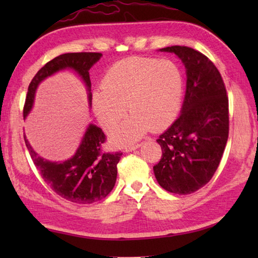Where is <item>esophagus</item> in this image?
<instances>
[{"mask_svg": "<svg viewBox=\"0 0 258 258\" xmlns=\"http://www.w3.org/2000/svg\"><path fill=\"white\" fill-rule=\"evenodd\" d=\"M142 144H135V145H131V146H126L125 147V152H132V151H135L138 150L139 147L141 146Z\"/></svg>", "mask_w": 258, "mask_h": 258, "instance_id": "obj_1", "label": "esophagus"}]
</instances>
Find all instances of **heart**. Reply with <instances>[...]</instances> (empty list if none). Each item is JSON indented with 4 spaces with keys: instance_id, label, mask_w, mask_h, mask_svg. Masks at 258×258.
<instances>
[{
    "instance_id": "obj_1",
    "label": "heart",
    "mask_w": 258,
    "mask_h": 258,
    "mask_svg": "<svg viewBox=\"0 0 258 258\" xmlns=\"http://www.w3.org/2000/svg\"><path fill=\"white\" fill-rule=\"evenodd\" d=\"M183 78L169 59L133 56L113 64L102 80V90L93 92V109L109 132L126 114L132 115L112 134L116 145H127L147 131L171 125L179 113Z\"/></svg>"
}]
</instances>
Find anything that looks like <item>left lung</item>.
<instances>
[{"label":"left lung","mask_w":258,"mask_h":258,"mask_svg":"<svg viewBox=\"0 0 258 258\" xmlns=\"http://www.w3.org/2000/svg\"><path fill=\"white\" fill-rule=\"evenodd\" d=\"M186 69V93L178 118L156 140L162 149L153 167L169 193L187 195L210 182L220 165L229 131L228 97L221 73L210 58L188 46H168Z\"/></svg>","instance_id":"obj_1"}]
</instances>
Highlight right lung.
Here are the masks:
<instances>
[{
    "label": "right lung",
    "instance_id": "1",
    "mask_svg": "<svg viewBox=\"0 0 258 258\" xmlns=\"http://www.w3.org/2000/svg\"><path fill=\"white\" fill-rule=\"evenodd\" d=\"M101 53L81 52L67 53L47 62L31 81L23 108V117L30 113L34 101L37 85L59 70L73 69L82 76L89 87L91 105L90 69L100 57ZM24 141L33 163L42 178L57 195L76 204H92L101 201L111 193L117 176V163L122 152H104L103 144L106 136L102 128L91 124L87 127L80 147L73 157L64 162H51L37 155L32 149L25 135Z\"/></svg>",
    "mask_w": 258,
    "mask_h": 258
}]
</instances>
